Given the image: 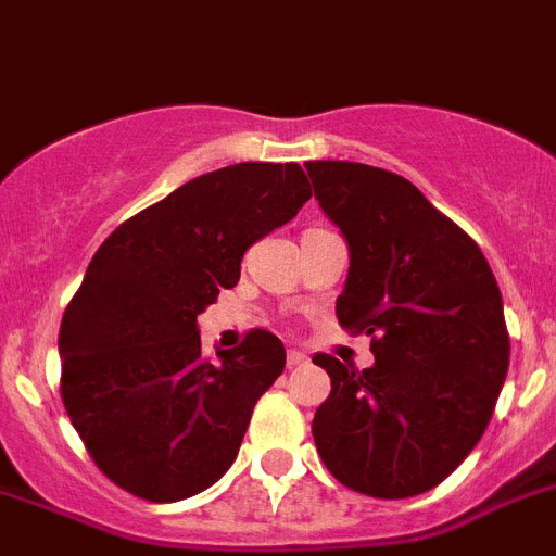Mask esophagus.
I'll return each instance as SVG.
<instances>
[{
    "mask_svg": "<svg viewBox=\"0 0 556 556\" xmlns=\"http://www.w3.org/2000/svg\"><path fill=\"white\" fill-rule=\"evenodd\" d=\"M288 369H296V366H305L307 364V355L299 350H288V358H285Z\"/></svg>",
    "mask_w": 556,
    "mask_h": 556,
    "instance_id": "34e87169",
    "label": "esophagus"
}]
</instances>
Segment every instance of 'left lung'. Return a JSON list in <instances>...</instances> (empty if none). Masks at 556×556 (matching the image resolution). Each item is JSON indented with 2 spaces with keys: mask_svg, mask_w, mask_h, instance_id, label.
<instances>
[{
  "mask_svg": "<svg viewBox=\"0 0 556 556\" xmlns=\"http://www.w3.org/2000/svg\"><path fill=\"white\" fill-rule=\"evenodd\" d=\"M318 206L350 245L338 325L371 336L358 371L318 352L332 392L313 417L327 470L371 498H412L486 431L509 369L498 282L476 240L397 173L311 162Z\"/></svg>",
  "mask_w": 556,
  "mask_h": 556,
  "instance_id": "1",
  "label": "left lung"
}]
</instances>
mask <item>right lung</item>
<instances>
[{
	"label": "right lung",
	"instance_id": "1",
	"mask_svg": "<svg viewBox=\"0 0 556 556\" xmlns=\"http://www.w3.org/2000/svg\"><path fill=\"white\" fill-rule=\"evenodd\" d=\"M296 162L192 178L111 231L61 321V397L94 465L125 492L173 504L231 467L257 400L285 369L274 332L201 352L198 313L235 288L251 243L302 210Z\"/></svg>",
	"mask_w": 556,
	"mask_h": 556
}]
</instances>
